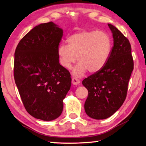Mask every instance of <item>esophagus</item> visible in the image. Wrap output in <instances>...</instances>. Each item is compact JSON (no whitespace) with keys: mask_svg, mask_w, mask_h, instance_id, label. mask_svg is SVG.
I'll use <instances>...</instances> for the list:
<instances>
[{"mask_svg":"<svg viewBox=\"0 0 146 146\" xmlns=\"http://www.w3.org/2000/svg\"><path fill=\"white\" fill-rule=\"evenodd\" d=\"M80 82V80H78V78H76L75 77L72 78V84L73 85H77Z\"/></svg>","mask_w":146,"mask_h":146,"instance_id":"esophagus-1","label":"esophagus"}]
</instances>
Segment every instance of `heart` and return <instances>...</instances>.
Masks as SVG:
<instances>
[{"label":"heart","mask_w":146,"mask_h":146,"mask_svg":"<svg viewBox=\"0 0 146 146\" xmlns=\"http://www.w3.org/2000/svg\"><path fill=\"white\" fill-rule=\"evenodd\" d=\"M68 45L62 44L58 48L61 66L70 69L77 60L80 62L73 73L82 76L87 70L97 73L104 68L110 57L111 42L104 32L85 31L76 33L69 37Z\"/></svg>","instance_id":"b5f03b06"}]
</instances>
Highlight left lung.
I'll return each instance as SVG.
<instances>
[{"label": "left lung", "mask_w": 146, "mask_h": 146, "mask_svg": "<svg viewBox=\"0 0 146 146\" xmlns=\"http://www.w3.org/2000/svg\"><path fill=\"white\" fill-rule=\"evenodd\" d=\"M108 26L113 38L110 57L102 70L82 81L88 90L85 111L97 120L108 118L122 106L134 67L129 40L112 24Z\"/></svg>", "instance_id": "left-lung-1"}]
</instances>
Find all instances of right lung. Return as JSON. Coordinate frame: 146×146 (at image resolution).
Listing matches in <instances>:
<instances>
[{"instance_id":"right-lung-1","label":"right lung","mask_w":146,"mask_h":146,"mask_svg":"<svg viewBox=\"0 0 146 146\" xmlns=\"http://www.w3.org/2000/svg\"><path fill=\"white\" fill-rule=\"evenodd\" d=\"M63 30L49 22L33 28L15 52L14 78L24 108L37 119H56L71 85L69 71L59 63Z\"/></svg>"}]
</instances>
